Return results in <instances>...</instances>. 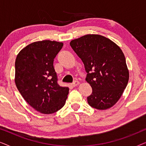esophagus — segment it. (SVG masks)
<instances>
[{
  "label": "esophagus",
  "mask_w": 146,
  "mask_h": 146,
  "mask_svg": "<svg viewBox=\"0 0 146 146\" xmlns=\"http://www.w3.org/2000/svg\"><path fill=\"white\" fill-rule=\"evenodd\" d=\"M79 84H80V82L78 81H74L72 84L71 86L72 87H76V86H77L78 85H79Z\"/></svg>",
  "instance_id": "obj_1"
}]
</instances>
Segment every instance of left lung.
I'll return each mask as SVG.
<instances>
[{
    "mask_svg": "<svg viewBox=\"0 0 146 146\" xmlns=\"http://www.w3.org/2000/svg\"><path fill=\"white\" fill-rule=\"evenodd\" d=\"M72 48L82 60L86 80L92 93L88 103L98 110H107L119 100L129 80V70L122 50L110 39L86 35L72 40Z\"/></svg>",
    "mask_w": 146,
    "mask_h": 146,
    "instance_id": "left-lung-1",
    "label": "left lung"
}]
</instances>
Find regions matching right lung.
Returning a JSON list of instances; mask_svg holds the SVG:
<instances>
[{
  "label": "right lung",
  "instance_id": "obj_1",
  "mask_svg": "<svg viewBox=\"0 0 146 146\" xmlns=\"http://www.w3.org/2000/svg\"><path fill=\"white\" fill-rule=\"evenodd\" d=\"M62 42L45 40L33 42L18 54L15 61V81L25 101L36 110L50 114L66 103L68 87L57 83L54 59Z\"/></svg>",
  "mask_w": 146,
  "mask_h": 146
}]
</instances>
